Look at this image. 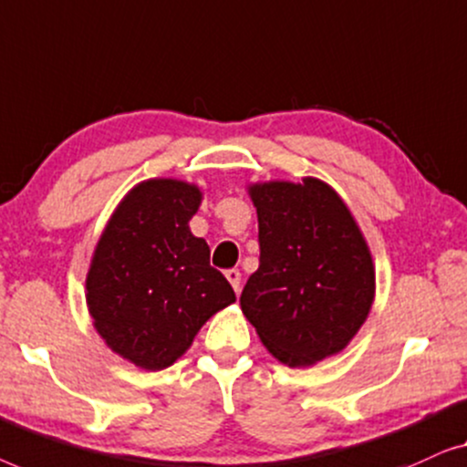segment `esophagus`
<instances>
[{"instance_id":"esophagus-1","label":"esophagus","mask_w":467,"mask_h":467,"mask_svg":"<svg viewBox=\"0 0 467 467\" xmlns=\"http://www.w3.org/2000/svg\"><path fill=\"white\" fill-rule=\"evenodd\" d=\"M226 275V279L231 281V285H233V290L239 294V290H241V273L236 271V268H228V271L224 273Z\"/></svg>"}]
</instances>
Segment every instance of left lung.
<instances>
[{
    "instance_id": "obj_1",
    "label": "left lung",
    "mask_w": 467,
    "mask_h": 467,
    "mask_svg": "<svg viewBox=\"0 0 467 467\" xmlns=\"http://www.w3.org/2000/svg\"><path fill=\"white\" fill-rule=\"evenodd\" d=\"M249 196L258 212L260 266L243 287V315L285 366L337 356L374 300L372 255L358 222L315 177L252 183Z\"/></svg>"
}]
</instances>
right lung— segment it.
Wrapping results in <instances>:
<instances>
[{
    "mask_svg": "<svg viewBox=\"0 0 467 467\" xmlns=\"http://www.w3.org/2000/svg\"><path fill=\"white\" fill-rule=\"evenodd\" d=\"M199 186L137 183L97 243L87 275L95 330L118 356L146 370L182 358L202 324L233 305L234 290L209 265V245L190 233Z\"/></svg>",
    "mask_w": 467,
    "mask_h": 467,
    "instance_id": "obj_1",
    "label": "right lung"
}]
</instances>
